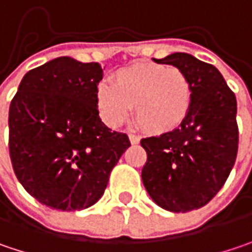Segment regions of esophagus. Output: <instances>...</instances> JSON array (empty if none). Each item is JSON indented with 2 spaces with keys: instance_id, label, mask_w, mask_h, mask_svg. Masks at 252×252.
<instances>
[{
  "instance_id": "esophagus-1",
  "label": "esophagus",
  "mask_w": 252,
  "mask_h": 252,
  "mask_svg": "<svg viewBox=\"0 0 252 252\" xmlns=\"http://www.w3.org/2000/svg\"><path fill=\"white\" fill-rule=\"evenodd\" d=\"M128 137H129V142H131L132 145L140 144V137H138V135H135V134H129Z\"/></svg>"
}]
</instances>
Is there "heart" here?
Here are the masks:
<instances>
[{
	"instance_id": "obj_1",
	"label": "heart",
	"mask_w": 252,
	"mask_h": 252,
	"mask_svg": "<svg viewBox=\"0 0 252 252\" xmlns=\"http://www.w3.org/2000/svg\"><path fill=\"white\" fill-rule=\"evenodd\" d=\"M96 108L107 126H120L129 117L150 134L174 131L185 121L192 101V87L181 69L138 63L118 71L112 85L96 87Z\"/></svg>"
}]
</instances>
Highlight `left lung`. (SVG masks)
Segmentation results:
<instances>
[{
	"mask_svg": "<svg viewBox=\"0 0 252 252\" xmlns=\"http://www.w3.org/2000/svg\"><path fill=\"white\" fill-rule=\"evenodd\" d=\"M156 63L184 72L192 87V101L178 128L141 140L147 151L141 178L158 207L187 213L213 200L234 167L237 99L221 72L191 54L174 52Z\"/></svg>",
	"mask_w": 252,
	"mask_h": 252,
	"instance_id": "left-lung-1",
	"label": "left lung"
}]
</instances>
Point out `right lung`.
I'll use <instances>...</instances> for the list:
<instances>
[{
    "label": "right lung",
    "mask_w": 252,
    "mask_h": 252,
    "mask_svg": "<svg viewBox=\"0 0 252 252\" xmlns=\"http://www.w3.org/2000/svg\"><path fill=\"white\" fill-rule=\"evenodd\" d=\"M98 63L58 57L28 71L11 101L9 157L30 195L61 211L94 205L131 145L96 108Z\"/></svg>",
    "instance_id": "right-lung-1"
}]
</instances>
